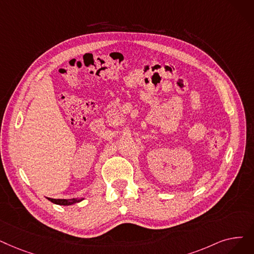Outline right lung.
<instances>
[{"label":"right lung","mask_w":254,"mask_h":254,"mask_svg":"<svg viewBox=\"0 0 254 254\" xmlns=\"http://www.w3.org/2000/svg\"><path fill=\"white\" fill-rule=\"evenodd\" d=\"M50 201H52L55 204L59 205H71L73 203L80 202L84 200V198H71V199H54V198H48Z\"/></svg>","instance_id":"obj_1"}]
</instances>
